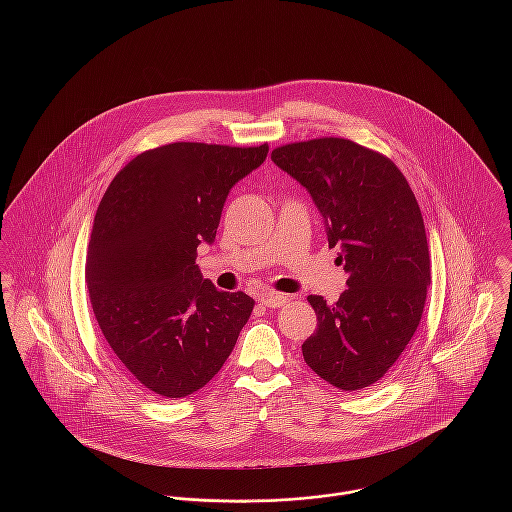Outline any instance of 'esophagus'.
<instances>
[{"mask_svg":"<svg viewBox=\"0 0 512 512\" xmlns=\"http://www.w3.org/2000/svg\"><path fill=\"white\" fill-rule=\"evenodd\" d=\"M258 301L270 309H278L288 303V295L278 292H262L258 295Z\"/></svg>","mask_w":512,"mask_h":512,"instance_id":"esophagus-1","label":"esophagus"}]
</instances>
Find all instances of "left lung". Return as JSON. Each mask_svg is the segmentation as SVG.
<instances>
[{"label":"left lung","mask_w":512,"mask_h":512,"mask_svg":"<svg viewBox=\"0 0 512 512\" xmlns=\"http://www.w3.org/2000/svg\"><path fill=\"white\" fill-rule=\"evenodd\" d=\"M272 159L311 193L349 274L333 305L307 295L317 329L303 359L335 388L363 390L398 361L424 313L430 250L420 205L390 157L345 138L286 144Z\"/></svg>","instance_id":"left-lung-1"}]
</instances>
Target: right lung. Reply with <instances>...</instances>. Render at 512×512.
Here are the masks:
<instances>
[{
	"label": "right lung",
	"mask_w": 512,
	"mask_h": 512,
	"mask_svg": "<svg viewBox=\"0 0 512 512\" xmlns=\"http://www.w3.org/2000/svg\"><path fill=\"white\" fill-rule=\"evenodd\" d=\"M266 155L268 144L153 147L116 173L98 205L84 270L90 305L116 359L157 396L201 390L254 309L250 295L203 280L195 258L215 240L232 185Z\"/></svg>",
	"instance_id": "right-lung-1"
}]
</instances>
